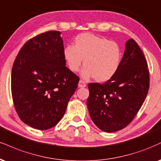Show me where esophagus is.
Masks as SVG:
<instances>
[{"instance_id":"obj_1","label":"esophagus","mask_w":161,"mask_h":161,"mask_svg":"<svg viewBox=\"0 0 161 161\" xmlns=\"http://www.w3.org/2000/svg\"><path fill=\"white\" fill-rule=\"evenodd\" d=\"M78 86L79 87V88H85V87H86V82H84V81L79 80Z\"/></svg>"}]
</instances>
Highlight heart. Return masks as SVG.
<instances>
[{"label":"heart","mask_w":161,"mask_h":161,"mask_svg":"<svg viewBox=\"0 0 161 161\" xmlns=\"http://www.w3.org/2000/svg\"><path fill=\"white\" fill-rule=\"evenodd\" d=\"M63 55L68 68L74 73L84 60L86 67L81 72L82 77H94L99 82L111 79L119 69L122 59V52L117 42L91 33L79 34L74 45L65 46Z\"/></svg>","instance_id":"b5f03b06"}]
</instances>
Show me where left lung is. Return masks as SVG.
Masks as SVG:
<instances>
[{
	"label": "left lung",
	"instance_id": "1",
	"mask_svg": "<svg viewBox=\"0 0 161 161\" xmlns=\"http://www.w3.org/2000/svg\"><path fill=\"white\" fill-rule=\"evenodd\" d=\"M87 100L93 122L104 132L125 128L132 121L146 99L149 88L146 60L133 39L125 43L121 66L104 84H88Z\"/></svg>",
	"mask_w": 161,
	"mask_h": 161
}]
</instances>
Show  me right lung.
<instances>
[{
	"label": "right lung",
	"instance_id": "add662e5",
	"mask_svg": "<svg viewBox=\"0 0 161 161\" xmlns=\"http://www.w3.org/2000/svg\"><path fill=\"white\" fill-rule=\"evenodd\" d=\"M60 31L39 34L25 43L11 73V90L20 119L33 128L53 127L64 115L79 77L66 67Z\"/></svg>",
	"mask_w": 161,
	"mask_h": 161
}]
</instances>
